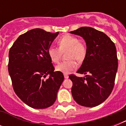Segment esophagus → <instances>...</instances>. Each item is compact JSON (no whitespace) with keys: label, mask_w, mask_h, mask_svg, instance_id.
<instances>
[{"label":"esophagus","mask_w":126,"mask_h":126,"mask_svg":"<svg viewBox=\"0 0 126 126\" xmlns=\"http://www.w3.org/2000/svg\"><path fill=\"white\" fill-rule=\"evenodd\" d=\"M64 77H65V79H68L69 78V75H67V74H64Z\"/></svg>","instance_id":"1"}]
</instances>
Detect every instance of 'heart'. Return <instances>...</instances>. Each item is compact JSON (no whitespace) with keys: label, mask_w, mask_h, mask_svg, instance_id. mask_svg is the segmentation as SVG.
Wrapping results in <instances>:
<instances>
[{"label":"heart","mask_w":126,"mask_h":126,"mask_svg":"<svg viewBox=\"0 0 126 126\" xmlns=\"http://www.w3.org/2000/svg\"><path fill=\"white\" fill-rule=\"evenodd\" d=\"M59 47L53 46H49L47 54L53 63H58L62 52L67 51L65 56L68 60L61 62L56 66V70L64 74H69L77 69V61H82L86 56L87 48L84 42L79 41L76 36L66 34L58 40Z\"/></svg>","instance_id":"b5f03b06"}]
</instances>
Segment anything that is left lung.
<instances>
[{"label": "left lung", "mask_w": 126, "mask_h": 126, "mask_svg": "<svg viewBox=\"0 0 126 126\" xmlns=\"http://www.w3.org/2000/svg\"><path fill=\"white\" fill-rule=\"evenodd\" d=\"M70 32L83 37L87 47L86 57L77 72L85 77H69L73 82V99L80 105L96 107L109 97L114 86L118 70L115 44L104 32L90 27Z\"/></svg>", "instance_id": "left-lung-1"}]
</instances>
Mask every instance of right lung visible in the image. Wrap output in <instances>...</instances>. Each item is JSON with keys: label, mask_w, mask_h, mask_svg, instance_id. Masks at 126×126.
<instances>
[{"label": "right lung", "mask_w": 126, "mask_h": 126, "mask_svg": "<svg viewBox=\"0 0 126 126\" xmlns=\"http://www.w3.org/2000/svg\"><path fill=\"white\" fill-rule=\"evenodd\" d=\"M59 32L34 29L21 34L9 51L8 73L15 93L34 109L51 106L64 80L63 73L54 72L47 49ZM47 75L49 78L44 79Z\"/></svg>", "instance_id": "add662e5"}]
</instances>
